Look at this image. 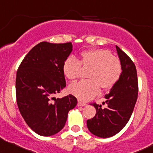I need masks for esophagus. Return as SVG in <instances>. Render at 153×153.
Listing matches in <instances>:
<instances>
[{
	"label": "esophagus",
	"instance_id": "obj_1",
	"mask_svg": "<svg viewBox=\"0 0 153 153\" xmlns=\"http://www.w3.org/2000/svg\"><path fill=\"white\" fill-rule=\"evenodd\" d=\"M86 104L85 102H81V101H80V100H78V106H85V105H86Z\"/></svg>",
	"mask_w": 153,
	"mask_h": 153
}]
</instances>
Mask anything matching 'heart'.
<instances>
[{"mask_svg": "<svg viewBox=\"0 0 153 153\" xmlns=\"http://www.w3.org/2000/svg\"><path fill=\"white\" fill-rule=\"evenodd\" d=\"M81 65L91 68L88 74L89 80L72 83L68 91L81 100H88L95 97L100 88L107 90L116 83L122 73V65L120 60L111 52L105 49H93L84 51L78 60L70 56L64 61L62 72L70 80L74 81L79 78Z\"/></svg>", "mask_w": 153, "mask_h": 153, "instance_id": "heart-1", "label": "heart"}]
</instances>
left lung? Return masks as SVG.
<instances>
[{"instance_id":"left-lung-1","label":"left lung","mask_w":153,"mask_h":153,"mask_svg":"<svg viewBox=\"0 0 153 153\" xmlns=\"http://www.w3.org/2000/svg\"><path fill=\"white\" fill-rule=\"evenodd\" d=\"M116 49L122 65V73L109 93L105 95L106 108H102L101 105L95 102L92 103L96 109V114L87 120L90 132L103 138L116 135L126 126L133 112L138 94L135 64L117 45Z\"/></svg>"}]
</instances>
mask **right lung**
<instances>
[{
  "label": "right lung",
  "mask_w": 153,
  "mask_h": 153,
  "mask_svg": "<svg viewBox=\"0 0 153 153\" xmlns=\"http://www.w3.org/2000/svg\"><path fill=\"white\" fill-rule=\"evenodd\" d=\"M72 51L70 42H41L29 51L18 67L16 80L18 109L27 126L40 135L60 132L68 112L78 102L73 95L54 97L66 86L62 65Z\"/></svg>",
  "instance_id": "add662e5"
}]
</instances>
